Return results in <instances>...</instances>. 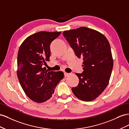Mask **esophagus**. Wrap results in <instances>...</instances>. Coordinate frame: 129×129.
I'll use <instances>...</instances> for the list:
<instances>
[{"label":"esophagus","mask_w":129,"mask_h":129,"mask_svg":"<svg viewBox=\"0 0 129 129\" xmlns=\"http://www.w3.org/2000/svg\"><path fill=\"white\" fill-rule=\"evenodd\" d=\"M69 75H70V73H67V72H64V76H65V77H67Z\"/></svg>","instance_id":"obj_1"}]
</instances>
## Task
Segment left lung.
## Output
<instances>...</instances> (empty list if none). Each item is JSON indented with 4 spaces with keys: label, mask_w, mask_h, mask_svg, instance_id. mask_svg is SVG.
<instances>
[{
    "label": "left lung",
    "mask_w": 129,
    "mask_h": 129,
    "mask_svg": "<svg viewBox=\"0 0 129 129\" xmlns=\"http://www.w3.org/2000/svg\"><path fill=\"white\" fill-rule=\"evenodd\" d=\"M64 37L78 58H82V73H76L78 85L72 87L76 96L82 101L94 100L108 86L113 69L111 47L105 37L86 27L63 32Z\"/></svg>",
    "instance_id": "left-lung-1"
}]
</instances>
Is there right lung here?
<instances>
[{
	"mask_svg": "<svg viewBox=\"0 0 129 129\" xmlns=\"http://www.w3.org/2000/svg\"><path fill=\"white\" fill-rule=\"evenodd\" d=\"M61 32L41 31L25 39L18 53L17 76L21 87L31 100L46 102L63 78L62 71H49L43 65L49 61L50 44Z\"/></svg>",
	"mask_w": 129,
	"mask_h": 129,
	"instance_id": "right-lung-1",
	"label": "right lung"
}]
</instances>
